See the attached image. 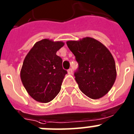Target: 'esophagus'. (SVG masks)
Returning a JSON list of instances; mask_svg holds the SVG:
<instances>
[{
  "label": "esophagus",
  "mask_w": 134,
  "mask_h": 134,
  "mask_svg": "<svg viewBox=\"0 0 134 134\" xmlns=\"http://www.w3.org/2000/svg\"><path fill=\"white\" fill-rule=\"evenodd\" d=\"M68 74H72V70L70 68L69 70H68Z\"/></svg>",
  "instance_id": "esophagus-1"
}]
</instances>
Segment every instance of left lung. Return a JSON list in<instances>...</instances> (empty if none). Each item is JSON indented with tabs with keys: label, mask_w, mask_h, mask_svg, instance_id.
Here are the masks:
<instances>
[{
	"label": "left lung",
	"mask_w": 134,
	"mask_h": 134,
	"mask_svg": "<svg viewBox=\"0 0 134 134\" xmlns=\"http://www.w3.org/2000/svg\"><path fill=\"white\" fill-rule=\"evenodd\" d=\"M66 44L79 63L74 76L80 91L92 99H100L108 93L117 76L115 62L109 50L89 37L68 41Z\"/></svg>",
	"instance_id": "obj_1"
}]
</instances>
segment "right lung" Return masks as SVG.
Segmentation results:
<instances>
[{
  "mask_svg": "<svg viewBox=\"0 0 134 134\" xmlns=\"http://www.w3.org/2000/svg\"><path fill=\"white\" fill-rule=\"evenodd\" d=\"M64 46L61 41L43 39L36 42L25 58L20 72L21 82L36 101L50 102L60 91L67 71L56 52Z\"/></svg>",
  "mask_w": 134,
  "mask_h": 134,
  "instance_id": "add662e5",
  "label": "right lung"
}]
</instances>
